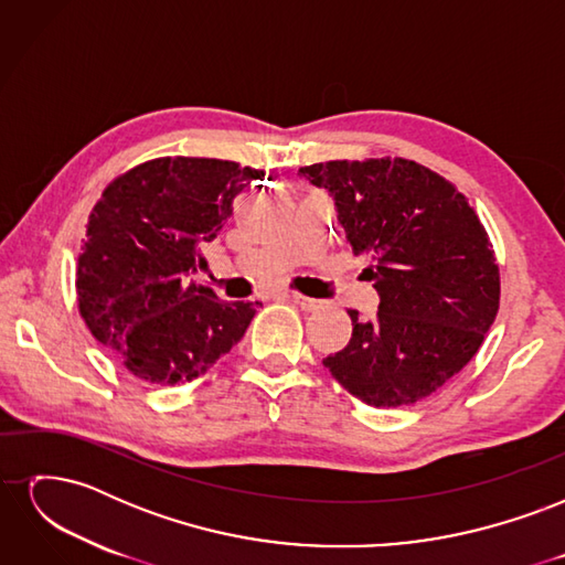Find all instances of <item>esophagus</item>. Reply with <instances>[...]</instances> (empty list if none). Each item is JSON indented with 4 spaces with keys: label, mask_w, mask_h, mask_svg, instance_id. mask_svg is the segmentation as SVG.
I'll return each instance as SVG.
<instances>
[{
    "label": "esophagus",
    "mask_w": 565,
    "mask_h": 565,
    "mask_svg": "<svg viewBox=\"0 0 565 565\" xmlns=\"http://www.w3.org/2000/svg\"><path fill=\"white\" fill-rule=\"evenodd\" d=\"M287 297L292 299L299 306V309H303V311H318L320 309V301L318 299L303 297V295H297V292H287Z\"/></svg>",
    "instance_id": "esophagus-1"
}]
</instances>
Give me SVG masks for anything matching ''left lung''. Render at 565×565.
<instances>
[{
	"label": "left lung",
	"instance_id": "1",
	"mask_svg": "<svg viewBox=\"0 0 565 565\" xmlns=\"http://www.w3.org/2000/svg\"><path fill=\"white\" fill-rule=\"evenodd\" d=\"M324 188L355 256H370L380 309L349 311V344L322 365L374 407L424 401L465 367L500 309L488 233L457 188L413 160H332L301 167Z\"/></svg>",
	"mask_w": 565,
	"mask_h": 565
}]
</instances>
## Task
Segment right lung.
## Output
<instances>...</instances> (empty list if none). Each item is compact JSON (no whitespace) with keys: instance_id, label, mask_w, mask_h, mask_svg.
Masks as SVG:
<instances>
[{"instance_id":"obj_1","label":"right lung","mask_w":565,"mask_h":565,"mask_svg":"<svg viewBox=\"0 0 565 565\" xmlns=\"http://www.w3.org/2000/svg\"><path fill=\"white\" fill-rule=\"evenodd\" d=\"M264 172L228 160L160 158L115 179L94 204L77 262L79 313L134 377L174 386L226 355L259 301H221L188 282L207 262L235 195Z\"/></svg>"}]
</instances>
